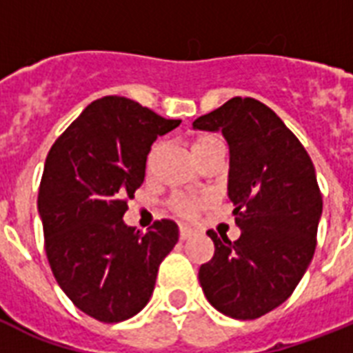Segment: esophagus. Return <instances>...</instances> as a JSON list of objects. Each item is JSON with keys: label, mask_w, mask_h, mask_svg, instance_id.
<instances>
[{"label": "esophagus", "mask_w": 353, "mask_h": 353, "mask_svg": "<svg viewBox=\"0 0 353 353\" xmlns=\"http://www.w3.org/2000/svg\"><path fill=\"white\" fill-rule=\"evenodd\" d=\"M192 236H194V231L190 229V227L187 225L179 227V238H181V240H188V238H192Z\"/></svg>", "instance_id": "obj_1"}]
</instances>
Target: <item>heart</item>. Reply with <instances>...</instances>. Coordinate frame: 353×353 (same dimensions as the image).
Wrapping results in <instances>:
<instances>
[{
    "label": "heart",
    "mask_w": 353,
    "mask_h": 353,
    "mask_svg": "<svg viewBox=\"0 0 353 353\" xmlns=\"http://www.w3.org/2000/svg\"><path fill=\"white\" fill-rule=\"evenodd\" d=\"M220 143L221 141L216 137V135H207V133H205V135H198V137L192 141L194 157L201 154V152H205V150L212 148L214 144ZM157 154H159V144H155L154 148L150 150L148 157H146V170L148 172H152V168H154ZM203 203L205 201L201 198H194V196H176V198L170 201V207L176 214L183 216V218H192V216H196V212L203 207Z\"/></svg>",
    "instance_id": "heart-1"
}]
</instances>
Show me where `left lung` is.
<instances>
[{"label":"left lung","mask_w":353,"mask_h":353,"mask_svg":"<svg viewBox=\"0 0 353 353\" xmlns=\"http://www.w3.org/2000/svg\"><path fill=\"white\" fill-rule=\"evenodd\" d=\"M192 126L227 139V188L241 229L236 241L207 232L214 256L199 268V284L218 312L252 321L288 301L312 262L323 214L315 166L282 119L251 97H234Z\"/></svg>","instance_id":"8db88e82"}]
</instances>
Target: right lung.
I'll list each match as a JSON object with an SVG mask.
<instances>
[{
	"label": "right lung",
	"instance_id": "right-lung-1",
	"mask_svg": "<svg viewBox=\"0 0 353 353\" xmlns=\"http://www.w3.org/2000/svg\"><path fill=\"white\" fill-rule=\"evenodd\" d=\"M179 124L126 97H102L47 154L38 192L47 260L69 301L101 323L126 321L148 304L159 263L177 243L172 220L143 234L122 216L154 141Z\"/></svg>",
	"mask_w": 353,
	"mask_h": 353
}]
</instances>
